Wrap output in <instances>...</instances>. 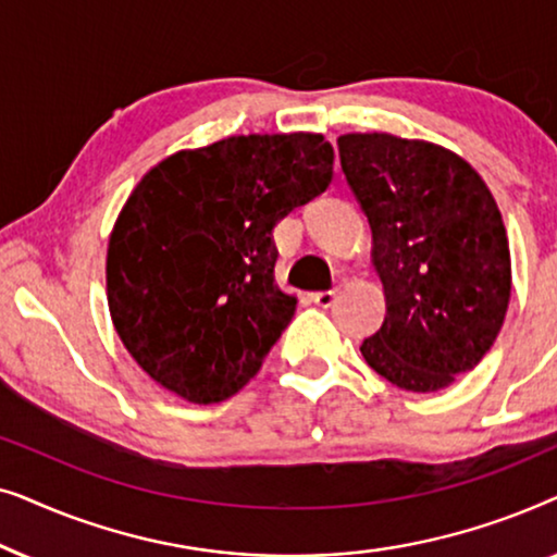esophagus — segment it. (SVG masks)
<instances>
[{
	"mask_svg": "<svg viewBox=\"0 0 557 557\" xmlns=\"http://www.w3.org/2000/svg\"><path fill=\"white\" fill-rule=\"evenodd\" d=\"M309 299L317 304V307H332L334 299H337V288H326V292H314L309 294Z\"/></svg>",
	"mask_w": 557,
	"mask_h": 557,
	"instance_id": "esophagus-1",
	"label": "esophagus"
}]
</instances>
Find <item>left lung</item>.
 Returning a JSON list of instances; mask_svg holds the SVG:
<instances>
[{
	"label": "left lung",
	"mask_w": 557,
	"mask_h": 557,
	"mask_svg": "<svg viewBox=\"0 0 557 557\" xmlns=\"http://www.w3.org/2000/svg\"><path fill=\"white\" fill-rule=\"evenodd\" d=\"M337 147L385 292L364 362L403 391L448 387L490 352L509 307L497 202L474 166L438 144L372 132L339 136Z\"/></svg>",
	"instance_id": "left-lung-1"
}]
</instances>
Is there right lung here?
<instances>
[{
    "instance_id": "obj_1",
    "label": "right lung",
    "mask_w": 557,
    "mask_h": 557,
    "mask_svg": "<svg viewBox=\"0 0 557 557\" xmlns=\"http://www.w3.org/2000/svg\"><path fill=\"white\" fill-rule=\"evenodd\" d=\"M322 134L227 136L144 174L106 256L116 334L139 368L197 406L227 400L292 322L273 227L332 182Z\"/></svg>"
}]
</instances>
